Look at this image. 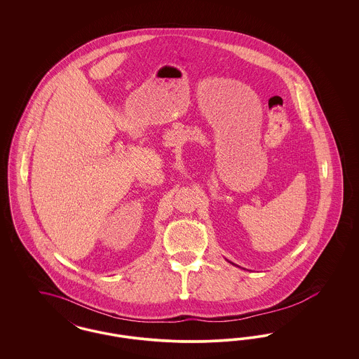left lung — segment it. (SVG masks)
<instances>
[{
  "mask_svg": "<svg viewBox=\"0 0 359 359\" xmlns=\"http://www.w3.org/2000/svg\"><path fill=\"white\" fill-rule=\"evenodd\" d=\"M230 262V261H229ZM230 264H233V262H230ZM233 265H236V264H233Z\"/></svg>",
  "mask_w": 359,
  "mask_h": 359,
  "instance_id": "1",
  "label": "left lung"
}]
</instances>
